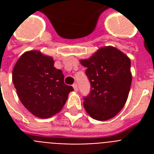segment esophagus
<instances>
[{
  "instance_id": "obj_1",
  "label": "esophagus",
  "mask_w": 154,
  "mask_h": 154,
  "mask_svg": "<svg viewBox=\"0 0 154 154\" xmlns=\"http://www.w3.org/2000/svg\"><path fill=\"white\" fill-rule=\"evenodd\" d=\"M72 87H73V89H74L75 91H77V84L72 85Z\"/></svg>"
}]
</instances>
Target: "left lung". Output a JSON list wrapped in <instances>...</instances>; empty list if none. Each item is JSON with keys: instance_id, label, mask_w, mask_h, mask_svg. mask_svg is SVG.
Wrapping results in <instances>:
<instances>
[{"instance_id": "8db88e82", "label": "left lung", "mask_w": 154, "mask_h": 154, "mask_svg": "<svg viewBox=\"0 0 154 154\" xmlns=\"http://www.w3.org/2000/svg\"><path fill=\"white\" fill-rule=\"evenodd\" d=\"M80 62L87 68L85 74L91 85L84 97L85 109L97 121L111 119L122 109L129 96L130 59L115 47L105 46Z\"/></svg>"}]
</instances>
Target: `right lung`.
<instances>
[{"mask_svg": "<svg viewBox=\"0 0 154 154\" xmlns=\"http://www.w3.org/2000/svg\"><path fill=\"white\" fill-rule=\"evenodd\" d=\"M13 83L23 105L40 118H49L61 110L73 88L64 82L62 71L53 57L32 50L23 53L14 65Z\"/></svg>", "mask_w": 154, "mask_h": 154, "instance_id": "add662e5", "label": "right lung"}]
</instances>
